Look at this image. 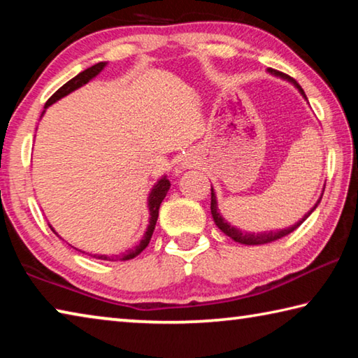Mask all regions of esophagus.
<instances>
[{"instance_id": "34e87169", "label": "esophagus", "mask_w": 358, "mask_h": 358, "mask_svg": "<svg viewBox=\"0 0 358 358\" xmlns=\"http://www.w3.org/2000/svg\"><path fill=\"white\" fill-rule=\"evenodd\" d=\"M181 166H183V167H187L189 164H187V162H181Z\"/></svg>"}]
</instances>
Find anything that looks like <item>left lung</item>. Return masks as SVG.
Returning <instances> with one entry per match:
<instances>
[{
  "instance_id": "obj_1",
  "label": "left lung",
  "mask_w": 358,
  "mask_h": 358,
  "mask_svg": "<svg viewBox=\"0 0 358 358\" xmlns=\"http://www.w3.org/2000/svg\"><path fill=\"white\" fill-rule=\"evenodd\" d=\"M268 72L271 76H275V77H280V78H282V80H287L289 83H292L294 87L299 90V93L303 96V98H305V101H308V98H306V94H305V92H303L301 90V87L299 83H296L292 77H289V76H286V74H282V72H278V71H275V69H268ZM324 194V192H322ZM322 194H320V197H319V201L314 203V207L308 211V213L301 217V220L299 221V222H295L294 226H290V227H286V229H280V230H270V232H257V234H254V232H245V230H240L238 227H235V226H232V224L230 222H227L226 220H224L222 217V215L220 213V207H217V201H216V194H215V189H213V186H211V216H213V221H215V224L217 227H220L224 234L227 235V237H230L232 238L234 241H237V243H241V245H265V243H271V241H275V240H280V238H282V237H286V235H289L290 232H294V230L300 226V224L306 220L308 216H310L314 210L317 208V205L320 203V199H322Z\"/></svg>"
}]
</instances>
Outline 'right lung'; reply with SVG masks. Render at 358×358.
<instances>
[{"mask_svg":"<svg viewBox=\"0 0 358 358\" xmlns=\"http://www.w3.org/2000/svg\"><path fill=\"white\" fill-rule=\"evenodd\" d=\"M106 66H107L106 62H101V63H98V64L92 66V68L82 71L80 74H77L74 78H71V80H69L68 83H64L63 87L59 88L58 92H57L55 94H53L52 98L45 102V107H44V112H42V115L45 113V108H47V107H50L52 104H55L57 101L63 99L64 96L71 94L72 92H76V90L82 88L83 85H87L90 80H93V78H94L96 76L101 74L102 69H104ZM42 115H41V117H42ZM169 189H171V181L167 180V175H164V177H161L159 180L156 181L155 186L151 187V191H150V194H148V202H147V205H148V213H150L148 226H147V230H145L143 237L141 238V241H138V243H137L134 248H131V250L118 254V256H107V254H88V252H87L88 256H92V257H94V259H101V260H129V259H134L136 256H138V254H141V252L145 250V248L148 246V243H150L151 235H153V230H155L156 221H157V215H159L161 202L164 201V197L167 196V191H169ZM48 226H50V224H48ZM50 229L53 230V234L58 235L57 230L53 229L52 226H50ZM58 237H59V235H58ZM59 238H62V237H59ZM62 240H63V238H62ZM74 250H77V248H74ZM77 251H80V250H77ZM80 252H85V251H80Z\"/></svg>","mask_w":358,"mask_h":358,"instance_id":"obj_1","label":"right lung"}]
</instances>
